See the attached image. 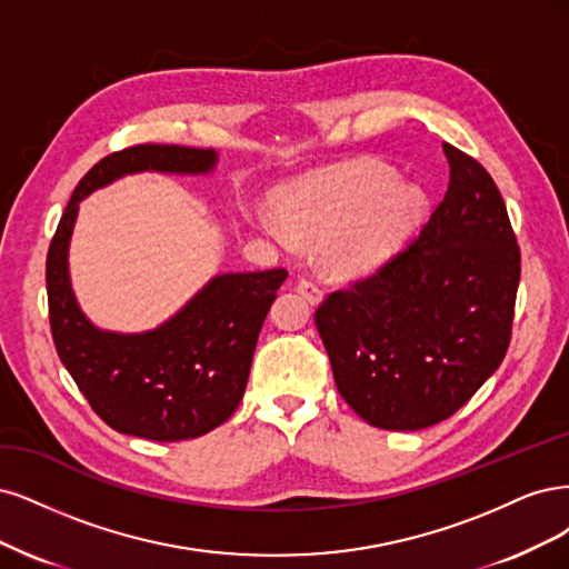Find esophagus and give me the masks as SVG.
I'll list each match as a JSON object with an SVG mask.
<instances>
[{"label": "esophagus", "instance_id": "1", "mask_svg": "<svg viewBox=\"0 0 569 569\" xmlns=\"http://www.w3.org/2000/svg\"><path fill=\"white\" fill-rule=\"evenodd\" d=\"M298 292H300V296H305L311 305H319L321 298H323V290L315 281H309V279H300L298 281Z\"/></svg>", "mask_w": 569, "mask_h": 569}]
</instances>
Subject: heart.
<instances>
[{"instance_id": "heart-1", "label": "heart", "mask_w": 569, "mask_h": 569, "mask_svg": "<svg viewBox=\"0 0 569 569\" xmlns=\"http://www.w3.org/2000/svg\"><path fill=\"white\" fill-rule=\"evenodd\" d=\"M279 217L262 214L260 227L290 248L326 243V258L347 277H363L392 258L423 214V193L395 170L357 160L283 191Z\"/></svg>"}]
</instances>
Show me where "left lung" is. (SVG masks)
<instances>
[{"label": "left lung", "mask_w": 569, "mask_h": 569, "mask_svg": "<svg viewBox=\"0 0 569 569\" xmlns=\"http://www.w3.org/2000/svg\"><path fill=\"white\" fill-rule=\"evenodd\" d=\"M449 189L416 241L315 315L342 399L382 430L442 423L499 369L520 248L482 164L445 143Z\"/></svg>", "instance_id": "8db88e82"}]
</instances>
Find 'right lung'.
<instances>
[{
	"label": "right lung",
	"mask_w": 569,
	"mask_h": 569,
	"mask_svg": "<svg viewBox=\"0 0 569 569\" xmlns=\"http://www.w3.org/2000/svg\"><path fill=\"white\" fill-rule=\"evenodd\" d=\"M212 149L139 143L106 156L70 196L47 254L49 323L57 352L103 423L153 442L193 439L222 426L246 392L250 363L286 269L219 273L172 319L146 333L101 331L76 300L68 246L80 200L137 172L208 174Z\"/></svg>",
	"instance_id": "right-lung-1"
}]
</instances>
